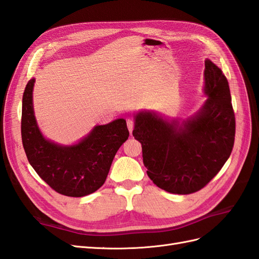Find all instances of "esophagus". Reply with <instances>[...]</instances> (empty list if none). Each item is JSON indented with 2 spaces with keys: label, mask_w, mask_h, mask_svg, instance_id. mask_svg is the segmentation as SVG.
Listing matches in <instances>:
<instances>
[{
  "label": "esophagus",
  "mask_w": 259,
  "mask_h": 259,
  "mask_svg": "<svg viewBox=\"0 0 259 259\" xmlns=\"http://www.w3.org/2000/svg\"><path fill=\"white\" fill-rule=\"evenodd\" d=\"M126 123H127V127H128V131H130V133H131V134H132L133 130H134V121H133L132 119H127V120H126Z\"/></svg>",
  "instance_id": "esophagus-1"
}]
</instances>
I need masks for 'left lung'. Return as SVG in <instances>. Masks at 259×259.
I'll return each mask as SVG.
<instances>
[{
  "instance_id": "left-lung-1",
  "label": "left lung",
  "mask_w": 259,
  "mask_h": 259,
  "mask_svg": "<svg viewBox=\"0 0 259 259\" xmlns=\"http://www.w3.org/2000/svg\"><path fill=\"white\" fill-rule=\"evenodd\" d=\"M204 93L207 99L199 112L182 123L150 111L135 114L133 136L142 144L147 174L167 192L201 190L231 154L236 117L229 84L209 59L205 60Z\"/></svg>"
}]
</instances>
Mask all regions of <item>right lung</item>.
I'll return each instance as SVG.
<instances>
[{
	"label": "right lung",
	"instance_id": "right-lung-1",
	"mask_svg": "<svg viewBox=\"0 0 259 259\" xmlns=\"http://www.w3.org/2000/svg\"><path fill=\"white\" fill-rule=\"evenodd\" d=\"M34 82H28L22 96L21 138L29 163L60 194L80 198L95 192L105 184L116 151L130 136L126 121L97 125L72 146L55 144L37 126L32 104Z\"/></svg>",
	"mask_w": 259,
	"mask_h": 259
}]
</instances>
